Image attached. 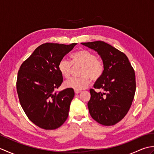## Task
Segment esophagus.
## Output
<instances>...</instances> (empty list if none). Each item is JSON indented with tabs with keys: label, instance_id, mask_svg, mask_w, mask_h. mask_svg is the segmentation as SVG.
<instances>
[{
	"label": "esophagus",
	"instance_id": "1",
	"mask_svg": "<svg viewBox=\"0 0 154 154\" xmlns=\"http://www.w3.org/2000/svg\"><path fill=\"white\" fill-rule=\"evenodd\" d=\"M81 92V91H79V90H75V94H78L79 93Z\"/></svg>",
	"mask_w": 154,
	"mask_h": 154
}]
</instances>
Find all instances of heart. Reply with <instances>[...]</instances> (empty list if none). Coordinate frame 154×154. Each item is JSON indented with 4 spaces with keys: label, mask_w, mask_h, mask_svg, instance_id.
<instances>
[{
    "label": "heart",
    "mask_w": 154,
    "mask_h": 154,
    "mask_svg": "<svg viewBox=\"0 0 154 154\" xmlns=\"http://www.w3.org/2000/svg\"><path fill=\"white\" fill-rule=\"evenodd\" d=\"M72 61L63 58L58 63V70L65 78L70 77L73 67L82 66L79 75L81 77H73L65 82V86L75 90H83L89 85L91 79L97 81L102 77L104 71V65L96 55L87 50H80L71 55Z\"/></svg>",
    "instance_id": "b5f03b06"
}]
</instances>
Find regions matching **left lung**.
Here are the masks:
<instances>
[{"label":"left lung","instance_id":"obj_1","mask_svg":"<svg viewBox=\"0 0 154 154\" xmlns=\"http://www.w3.org/2000/svg\"><path fill=\"white\" fill-rule=\"evenodd\" d=\"M97 51L104 65L102 77L90 89L88 108L91 117L104 126H112L128 112L136 92L135 72L123 52L103 41L81 43Z\"/></svg>","mask_w":154,"mask_h":154}]
</instances>
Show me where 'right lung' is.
Segmentation results:
<instances>
[{
    "mask_svg": "<svg viewBox=\"0 0 154 154\" xmlns=\"http://www.w3.org/2000/svg\"><path fill=\"white\" fill-rule=\"evenodd\" d=\"M76 44H42L20 67L16 81L20 103L28 119L41 128L57 129L67 119L74 91L55 90L63 82L59 62Z\"/></svg>",
    "mask_w": 154,
    "mask_h": 154,
    "instance_id": "1",
    "label": "right lung"
}]
</instances>
